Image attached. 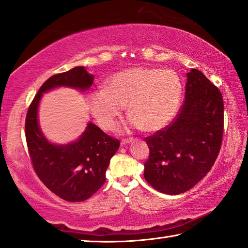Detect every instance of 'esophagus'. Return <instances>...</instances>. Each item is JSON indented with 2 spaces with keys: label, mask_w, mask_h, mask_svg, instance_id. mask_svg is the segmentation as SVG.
I'll return each mask as SVG.
<instances>
[{
  "label": "esophagus",
  "mask_w": 248,
  "mask_h": 248,
  "mask_svg": "<svg viewBox=\"0 0 248 248\" xmlns=\"http://www.w3.org/2000/svg\"><path fill=\"white\" fill-rule=\"evenodd\" d=\"M132 141H133V139H124V140H121V146L130 144V143H132Z\"/></svg>",
  "instance_id": "34e87169"
}]
</instances>
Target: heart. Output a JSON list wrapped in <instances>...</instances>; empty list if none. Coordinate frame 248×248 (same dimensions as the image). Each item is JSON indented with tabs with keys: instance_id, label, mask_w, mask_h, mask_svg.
<instances>
[{
	"instance_id": "heart-1",
	"label": "heart",
	"mask_w": 248,
	"mask_h": 248,
	"mask_svg": "<svg viewBox=\"0 0 248 248\" xmlns=\"http://www.w3.org/2000/svg\"><path fill=\"white\" fill-rule=\"evenodd\" d=\"M182 98V82L175 71L132 67L115 73L88 97V108L98 125L113 130L128 104L131 114L121 131L141 129L155 132L175 117Z\"/></svg>"
}]
</instances>
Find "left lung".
<instances>
[{"label": "left lung", "mask_w": 248, "mask_h": 248, "mask_svg": "<svg viewBox=\"0 0 248 248\" xmlns=\"http://www.w3.org/2000/svg\"><path fill=\"white\" fill-rule=\"evenodd\" d=\"M186 98L171 123L145 140L149 157L144 177L161 193L188 191L211 170L222 146L224 101L202 71L186 75Z\"/></svg>", "instance_id": "8db88e82"}]
</instances>
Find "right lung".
Masks as SVG:
<instances>
[{"label": "right lung", "mask_w": 248, "mask_h": 248, "mask_svg": "<svg viewBox=\"0 0 248 248\" xmlns=\"http://www.w3.org/2000/svg\"><path fill=\"white\" fill-rule=\"evenodd\" d=\"M93 82V76L84 67L52 76L36 93L25 118L26 144L36 175L51 192L70 202H84L103 186L105 171L120 141L89 123L78 140L51 144L40 131L37 112L44 93L59 86L86 91Z\"/></svg>", "instance_id": "obj_1"}]
</instances>
